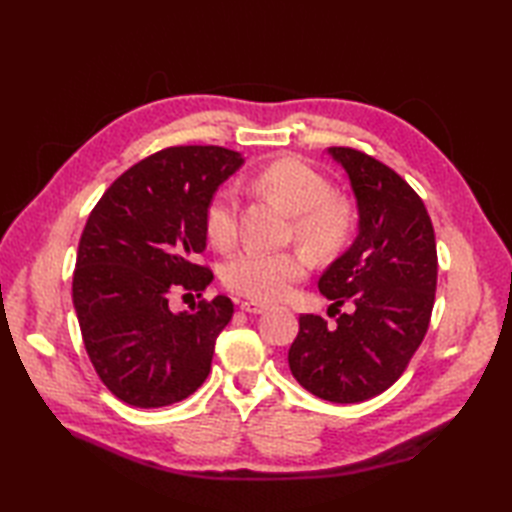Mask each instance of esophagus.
Returning <instances> with one entry per match:
<instances>
[{
  "instance_id": "34e87169",
  "label": "esophagus",
  "mask_w": 512,
  "mask_h": 512,
  "mask_svg": "<svg viewBox=\"0 0 512 512\" xmlns=\"http://www.w3.org/2000/svg\"><path fill=\"white\" fill-rule=\"evenodd\" d=\"M239 308H242L248 314H264L268 310L264 303H257V301H242V306H239Z\"/></svg>"
}]
</instances>
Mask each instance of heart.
<instances>
[{
	"mask_svg": "<svg viewBox=\"0 0 512 512\" xmlns=\"http://www.w3.org/2000/svg\"><path fill=\"white\" fill-rule=\"evenodd\" d=\"M253 187L284 204L295 215L297 237L310 250L328 255L352 233L350 204L334 198L332 184L321 171L299 158H281L257 173ZM206 233L217 248L233 246L237 237V195L231 187L213 193L206 206ZM308 273V259L299 250L246 248L224 268V284L255 301H279Z\"/></svg>",
	"mask_w": 512,
	"mask_h": 512,
	"instance_id": "heart-1",
	"label": "heart"
}]
</instances>
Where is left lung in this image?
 I'll return each instance as SVG.
<instances>
[{"label":"left lung","instance_id":"1","mask_svg":"<svg viewBox=\"0 0 512 512\" xmlns=\"http://www.w3.org/2000/svg\"><path fill=\"white\" fill-rule=\"evenodd\" d=\"M328 154L350 178L358 235L319 279L339 312L336 323L301 314L288 363L310 394L352 405L394 385L420 347L436 299L438 253L424 202L394 169L350 147ZM347 300L354 313L338 310Z\"/></svg>","mask_w":512,"mask_h":512}]
</instances>
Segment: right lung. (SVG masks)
Returning a JSON list of instances; mask_svg holds the SVG:
<instances>
[{
	"mask_svg": "<svg viewBox=\"0 0 512 512\" xmlns=\"http://www.w3.org/2000/svg\"><path fill=\"white\" fill-rule=\"evenodd\" d=\"M242 165V154L224 147L162 149L114 180L88 217L72 301L96 374L127 405H173L211 372L233 301L217 295L173 312L169 297L213 281L195 264L206 248V206Z\"/></svg>",
	"mask_w": 512,
	"mask_h": 512,
	"instance_id": "add662e5",
	"label": "right lung"
}]
</instances>
